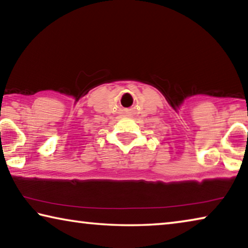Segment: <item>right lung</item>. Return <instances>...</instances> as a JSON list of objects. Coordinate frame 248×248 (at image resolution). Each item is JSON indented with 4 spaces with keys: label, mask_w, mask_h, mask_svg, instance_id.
Returning <instances> with one entry per match:
<instances>
[{
    "label": "right lung",
    "mask_w": 248,
    "mask_h": 248,
    "mask_svg": "<svg viewBox=\"0 0 248 248\" xmlns=\"http://www.w3.org/2000/svg\"><path fill=\"white\" fill-rule=\"evenodd\" d=\"M0 116H1V114H0Z\"/></svg>",
    "instance_id": "obj_1"
}]
</instances>
